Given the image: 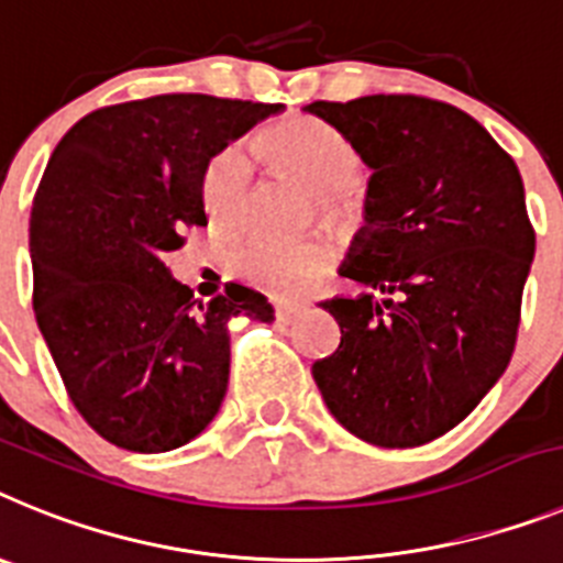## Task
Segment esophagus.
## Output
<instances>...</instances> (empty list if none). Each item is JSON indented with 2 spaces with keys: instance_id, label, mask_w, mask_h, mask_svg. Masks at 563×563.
<instances>
[{
  "instance_id": "esophagus-1",
  "label": "esophagus",
  "mask_w": 563,
  "mask_h": 563,
  "mask_svg": "<svg viewBox=\"0 0 563 563\" xmlns=\"http://www.w3.org/2000/svg\"><path fill=\"white\" fill-rule=\"evenodd\" d=\"M302 311H306V302H283V306H275V317L280 322H295Z\"/></svg>"
}]
</instances>
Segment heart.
<instances>
[{"label": "heart", "instance_id": "heart-1", "mask_svg": "<svg viewBox=\"0 0 563 563\" xmlns=\"http://www.w3.org/2000/svg\"><path fill=\"white\" fill-rule=\"evenodd\" d=\"M261 150L283 173L317 192V207L331 223H354L365 212V195L356 184L363 155L354 141L331 121L291 115L261 135ZM252 187V161L238 144L214 155L200 178L203 209L218 227L243 221ZM331 234L314 232L302 241L280 243L252 238L234 254V272L243 280L277 297H297L329 275L336 263Z\"/></svg>", "mask_w": 563, "mask_h": 563}]
</instances>
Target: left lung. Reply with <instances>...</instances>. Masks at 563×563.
<instances>
[{
  "label": "left lung",
  "instance_id": "1",
  "mask_svg": "<svg viewBox=\"0 0 563 563\" xmlns=\"http://www.w3.org/2000/svg\"><path fill=\"white\" fill-rule=\"evenodd\" d=\"M374 169L365 227L320 306L340 345L311 365L336 422L379 448L456 428L505 374L536 254L510 155L459 107L410 92L314 101Z\"/></svg>",
  "mask_w": 563,
  "mask_h": 563
}]
</instances>
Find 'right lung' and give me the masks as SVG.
<instances>
[{"label": "right lung", "instance_id": "right-lung-1", "mask_svg": "<svg viewBox=\"0 0 563 563\" xmlns=\"http://www.w3.org/2000/svg\"><path fill=\"white\" fill-rule=\"evenodd\" d=\"M280 110L200 92L124 101L73 124L47 161L31 212L33 311L70 402L124 451L198 437L227 394V322L272 320V302L238 283L198 302L164 257L207 227L209 161Z\"/></svg>", "mask_w": 563, "mask_h": 563}]
</instances>
